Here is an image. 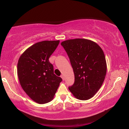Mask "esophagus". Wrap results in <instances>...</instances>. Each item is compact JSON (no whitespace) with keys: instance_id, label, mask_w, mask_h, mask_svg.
Segmentation results:
<instances>
[{"instance_id":"34e87169","label":"esophagus","mask_w":129,"mask_h":129,"mask_svg":"<svg viewBox=\"0 0 129 129\" xmlns=\"http://www.w3.org/2000/svg\"><path fill=\"white\" fill-rule=\"evenodd\" d=\"M60 77H61V79H63V80H64V76H63V75H61L60 76Z\"/></svg>"}]
</instances>
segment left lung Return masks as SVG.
<instances>
[{"label":"left lung","mask_w":129,"mask_h":129,"mask_svg":"<svg viewBox=\"0 0 129 129\" xmlns=\"http://www.w3.org/2000/svg\"><path fill=\"white\" fill-rule=\"evenodd\" d=\"M61 45L69 57L75 74V83L69 89L77 99H90L99 90L106 75L103 50L96 43L85 39L65 40Z\"/></svg>","instance_id":"8db88e82"}]
</instances>
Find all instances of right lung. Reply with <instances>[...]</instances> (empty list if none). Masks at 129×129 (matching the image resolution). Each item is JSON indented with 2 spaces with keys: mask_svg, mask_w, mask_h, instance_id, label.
<instances>
[{
  "mask_svg": "<svg viewBox=\"0 0 129 129\" xmlns=\"http://www.w3.org/2000/svg\"><path fill=\"white\" fill-rule=\"evenodd\" d=\"M59 40H45L31 46L20 56L17 63L19 82L25 93L36 103L50 102L61 81L54 74L49 57Z\"/></svg>",
  "mask_w": 129,
  "mask_h": 129,
  "instance_id": "add662e5",
  "label": "right lung"
}]
</instances>
